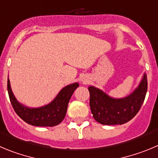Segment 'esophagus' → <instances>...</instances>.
<instances>
[{
    "label": "esophagus",
    "instance_id": "obj_1",
    "mask_svg": "<svg viewBox=\"0 0 158 158\" xmlns=\"http://www.w3.org/2000/svg\"><path fill=\"white\" fill-rule=\"evenodd\" d=\"M88 81H89V79H88L87 76H82V78H81V82H82V83H86Z\"/></svg>",
    "mask_w": 158,
    "mask_h": 158
}]
</instances>
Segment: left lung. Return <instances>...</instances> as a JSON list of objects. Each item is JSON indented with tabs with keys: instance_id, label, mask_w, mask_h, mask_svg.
Listing matches in <instances>:
<instances>
[{
	"instance_id": "8db88e82",
	"label": "left lung",
	"mask_w": 158,
	"mask_h": 158,
	"mask_svg": "<svg viewBox=\"0 0 158 158\" xmlns=\"http://www.w3.org/2000/svg\"><path fill=\"white\" fill-rule=\"evenodd\" d=\"M89 106L94 120L103 125L127 123L139 111L147 91V78L144 73L139 86L128 96L113 98L94 86L88 87Z\"/></svg>"
}]
</instances>
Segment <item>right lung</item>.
Returning a JSON list of instances; mask_svg holds the SVG:
<instances>
[{
  "label": "right lung",
  "mask_w": 158,
  "mask_h": 158,
  "mask_svg": "<svg viewBox=\"0 0 158 158\" xmlns=\"http://www.w3.org/2000/svg\"><path fill=\"white\" fill-rule=\"evenodd\" d=\"M78 86V82L68 85L46 106L39 108H29L16 100L12 91L9 79H8V96L16 114L26 123L39 127L56 126L64 119L69 100Z\"/></svg>",
  "instance_id": "add662e5"
}]
</instances>
